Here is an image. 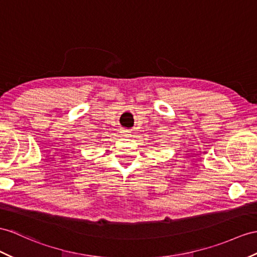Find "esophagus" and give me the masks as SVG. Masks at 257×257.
<instances>
[{
    "label": "esophagus",
    "mask_w": 257,
    "mask_h": 257,
    "mask_svg": "<svg viewBox=\"0 0 257 257\" xmlns=\"http://www.w3.org/2000/svg\"><path fill=\"white\" fill-rule=\"evenodd\" d=\"M122 134L124 135V136H128V135H131V132L128 130H123L122 131Z\"/></svg>",
    "instance_id": "obj_1"
}]
</instances>
